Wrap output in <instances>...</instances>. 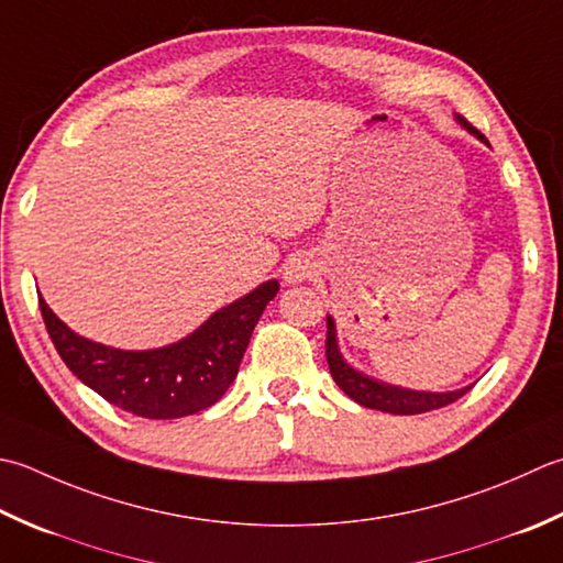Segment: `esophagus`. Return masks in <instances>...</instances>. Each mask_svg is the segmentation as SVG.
I'll return each instance as SVG.
<instances>
[{"label":"esophagus","mask_w":563,"mask_h":563,"mask_svg":"<svg viewBox=\"0 0 563 563\" xmlns=\"http://www.w3.org/2000/svg\"><path fill=\"white\" fill-rule=\"evenodd\" d=\"M283 275H285V283L297 285V283L307 280V278H312V266L302 258H292L288 266H285Z\"/></svg>","instance_id":"1"}]
</instances>
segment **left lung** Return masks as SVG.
Instances as JSON below:
<instances>
[{
    "mask_svg": "<svg viewBox=\"0 0 563 563\" xmlns=\"http://www.w3.org/2000/svg\"><path fill=\"white\" fill-rule=\"evenodd\" d=\"M459 121L471 131V134H476L481 141H486V136H483L478 129H473L464 117H459ZM327 363L334 383L349 395L351 400H356L363 407H371V410H380L390 415H422L429 410H439V407L456 402L461 395H466L471 390L468 385V388L451 390V393H417V390H405V388H398V385H388V383L363 376L361 371H354L344 358H341L332 317H327Z\"/></svg>",
    "mask_w": 563,
    "mask_h": 563,
    "instance_id": "left-lung-1",
    "label": "left lung"
}]
</instances>
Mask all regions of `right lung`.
I'll return each instance as SVG.
<instances>
[{
  "mask_svg": "<svg viewBox=\"0 0 563 563\" xmlns=\"http://www.w3.org/2000/svg\"><path fill=\"white\" fill-rule=\"evenodd\" d=\"M278 280L214 312L178 344L121 351L70 332L38 295L41 314L60 358L107 402L146 420H175L212 407L234 383L253 327L278 295Z\"/></svg>",
  "mask_w": 563,
  "mask_h": 563,
  "instance_id": "obj_1",
  "label": "right lung"
}]
</instances>
